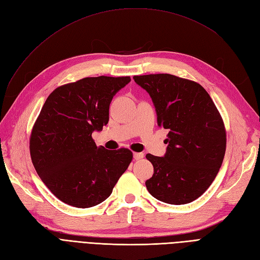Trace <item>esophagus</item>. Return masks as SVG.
Listing matches in <instances>:
<instances>
[{"label": "esophagus", "mask_w": 260, "mask_h": 260, "mask_svg": "<svg viewBox=\"0 0 260 260\" xmlns=\"http://www.w3.org/2000/svg\"><path fill=\"white\" fill-rule=\"evenodd\" d=\"M143 157H144V154H143V153H135V154H133V158H135L136 160L142 159Z\"/></svg>", "instance_id": "34e87169"}]
</instances>
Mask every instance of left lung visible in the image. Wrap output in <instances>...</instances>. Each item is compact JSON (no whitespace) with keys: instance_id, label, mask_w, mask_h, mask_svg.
Instances as JSON below:
<instances>
[{"instance_id":"obj_1","label":"left lung","mask_w":260,"mask_h":260,"mask_svg":"<svg viewBox=\"0 0 260 260\" xmlns=\"http://www.w3.org/2000/svg\"><path fill=\"white\" fill-rule=\"evenodd\" d=\"M151 96L159 127L168 129L162 157L147 154L154 175L145 185L171 205L199 199L215 180L225 153V129L209 94L198 82L169 74L133 77Z\"/></svg>"}]
</instances>
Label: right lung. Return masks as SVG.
I'll list each match as a JSON object with an SVG mask.
<instances>
[{"instance_id":"obj_1","label":"right lung","mask_w":260,"mask_h":260,"mask_svg":"<svg viewBox=\"0 0 260 260\" xmlns=\"http://www.w3.org/2000/svg\"><path fill=\"white\" fill-rule=\"evenodd\" d=\"M130 77H89L55 89L30 137L37 174L58 200L89 208L104 202L132 160L128 148L98 147L92 133L109 119L115 94Z\"/></svg>"}]
</instances>
